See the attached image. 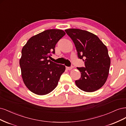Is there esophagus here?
Returning <instances> with one entry per match:
<instances>
[{
	"label": "esophagus",
	"instance_id": "esophagus-1",
	"mask_svg": "<svg viewBox=\"0 0 126 126\" xmlns=\"http://www.w3.org/2000/svg\"><path fill=\"white\" fill-rule=\"evenodd\" d=\"M66 68L68 70H71L73 68V66H71V67H66Z\"/></svg>",
	"mask_w": 126,
	"mask_h": 126
}]
</instances>
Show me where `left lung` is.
Instances as JSON below:
<instances>
[{"mask_svg": "<svg viewBox=\"0 0 126 126\" xmlns=\"http://www.w3.org/2000/svg\"><path fill=\"white\" fill-rule=\"evenodd\" d=\"M73 41L79 59H82L85 67H77L81 78L75 84L81 90L93 92L102 87L107 79L110 59L106 46L96 35L78 29L65 30Z\"/></svg>", "mask_w": 126, "mask_h": 126, "instance_id": "left-lung-1", "label": "left lung"}]
</instances>
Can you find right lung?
Here are the masks:
<instances>
[{
  "instance_id": "obj_1",
  "label": "right lung",
  "mask_w": 126,
  "mask_h": 126,
  "mask_svg": "<svg viewBox=\"0 0 126 126\" xmlns=\"http://www.w3.org/2000/svg\"><path fill=\"white\" fill-rule=\"evenodd\" d=\"M65 34L59 29H50L28 40L22 48L20 66L24 83L32 93L46 95L57 86L65 66L48 60L55 54V47Z\"/></svg>"
}]
</instances>
